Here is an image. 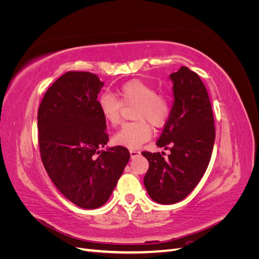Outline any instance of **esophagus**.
Wrapping results in <instances>:
<instances>
[{
  "label": "esophagus",
  "instance_id": "obj_1",
  "mask_svg": "<svg viewBox=\"0 0 259 259\" xmlns=\"http://www.w3.org/2000/svg\"><path fill=\"white\" fill-rule=\"evenodd\" d=\"M130 153H131V156L132 158H135V156L139 155L140 154V151L138 150H134V149H132V150H130Z\"/></svg>",
  "mask_w": 259,
  "mask_h": 259
}]
</instances>
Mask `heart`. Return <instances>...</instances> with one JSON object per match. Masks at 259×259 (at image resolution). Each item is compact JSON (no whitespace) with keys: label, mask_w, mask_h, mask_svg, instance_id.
<instances>
[{"label":"heart","mask_w":259,"mask_h":259,"mask_svg":"<svg viewBox=\"0 0 259 259\" xmlns=\"http://www.w3.org/2000/svg\"><path fill=\"white\" fill-rule=\"evenodd\" d=\"M117 100L111 94H103L98 98V109L104 121L112 127L121 122L122 106L136 105L133 119L135 122L124 124L112 137L116 146L138 148L150 139L151 123L154 127H163L168 121L171 105L169 98L162 93H156L154 86L142 80H131L117 90Z\"/></svg>","instance_id":"b5f03b06"}]
</instances>
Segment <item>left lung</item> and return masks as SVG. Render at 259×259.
Segmentation results:
<instances>
[{
    "label": "left lung",
    "mask_w": 259,
    "mask_h": 259,
    "mask_svg": "<svg viewBox=\"0 0 259 259\" xmlns=\"http://www.w3.org/2000/svg\"><path fill=\"white\" fill-rule=\"evenodd\" d=\"M174 105L156 142L170 154L144 151L149 162L144 184L150 198L161 204L184 200L199 184L208 166L215 140L214 116L200 76L180 67L170 75Z\"/></svg>",
    "instance_id": "left-lung-1"
}]
</instances>
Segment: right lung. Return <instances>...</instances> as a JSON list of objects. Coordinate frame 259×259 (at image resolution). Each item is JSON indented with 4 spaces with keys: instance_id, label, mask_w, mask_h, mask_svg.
I'll return each instance as SVG.
<instances>
[{
    "instance_id": "add662e5",
    "label": "right lung",
    "mask_w": 259,
    "mask_h": 259,
    "mask_svg": "<svg viewBox=\"0 0 259 259\" xmlns=\"http://www.w3.org/2000/svg\"><path fill=\"white\" fill-rule=\"evenodd\" d=\"M103 86L96 74L68 71L46 91L37 111L43 165L57 189L86 209L105 204L131 158L122 146L99 150L109 140L97 104Z\"/></svg>"
}]
</instances>
